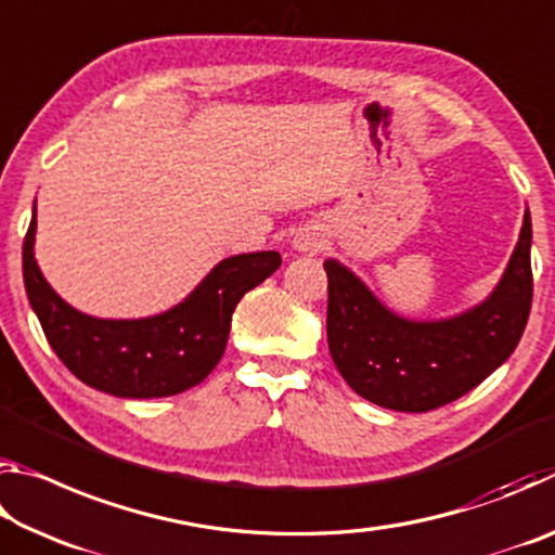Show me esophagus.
I'll list each match as a JSON object with an SVG mask.
<instances>
[{
  "instance_id": "1",
  "label": "esophagus",
  "mask_w": 555,
  "mask_h": 555,
  "mask_svg": "<svg viewBox=\"0 0 555 555\" xmlns=\"http://www.w3.org/2000/svg\"><path fill=\"white\" fill-rule=\"evenodd\" d=\"M294 247L300 255H315L325 247V240L318 228H300L294 237Z\"/></svg>"
}]
</instances>
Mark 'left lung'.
<instances>
[{
    "label": "left lung",
    "instance_id": "obj_1",
    "mask_svg": "<svg viewBox=\"0 0 555 555\" xmlns=\"http://www.w3.org/2000/svg\"><path fill=\"white\" fill-rule=\"evenodd\" d=\"M531 215L502 279L463 313L413 321L393 313L343 261L325 259L327 347L343 379L377 406L424 413L475 389L509 360L531 311Z\"/></svg>",
    "mask_w": 555,
    "mask_h": 555
}]
</instances>
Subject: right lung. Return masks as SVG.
<instances>
[{
  "instance_id": "right-lung-1",
  "label": "right lung",
  "mask_w": 555,
  "mask_h": 555,
  "mask_svg": "<svg viewBox=\"0 0 555 555\" xmlns=\"http://www.w3.org/2000/svg\"><path fill=\"white\" fill-rule=\"evenodd\" d=\"M36 201L24 237V286L53 352L88 387L119 399L173 397L201 384L228 347L240 298L281 267L279 251L222 259L181 304L149 318H95L55 294L34 257Z\"/></svg>"
}]
</instances>
